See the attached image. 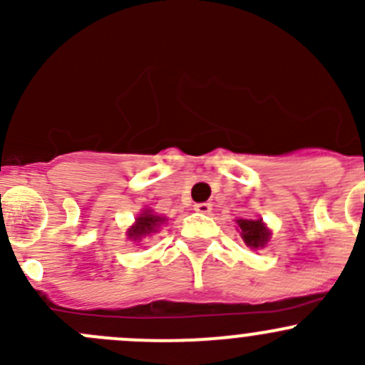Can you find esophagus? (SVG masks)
<instances>
[{
    "instance_id": "34e87169",
    "label": "esophagus",
    "mask_w": 365,
    "mask_h": 365,
    "mask_svg": "<svg viewBox=\"0 0 365 365\" xmlns=\"http://www.w3.org/2000/svg\"><path fill=\"white\" fill-rule=\"evenodd\" d=\"M194 210L200 213H210L212 212V205L210 203H196L194 205Z\"/></svg>"
}]
</instances>
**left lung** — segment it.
Here are the masks:
<instances>
[{
    "label": "left lung",
    "instance_id": "left-lung-1",
    "mask_svg": "<svg viewBox=\"0 0 365 365\" xmlns=\"http://www.w3.org/2000/svg\"><path fill=\"white\" fill-rule=\"evenodd\" d=\"M237 224L240 227V235L247 247L263 249L270 240V230L264 226L261 219H238Z\"/></svg>",
    "mask_w": 365,
    "mask_h": 365
}]
</instances>
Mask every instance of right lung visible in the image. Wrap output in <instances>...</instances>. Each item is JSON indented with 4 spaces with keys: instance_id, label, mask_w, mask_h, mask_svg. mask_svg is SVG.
Segmentation results:
<instances>
[{
    "instance_id": "add662e5",
    "label": "right lung",
    "mask_w": 365,
    "mask_h": 365,
    "mask_svg": "<svg viewBox=\"0 0 365 365\" xmlns=\"http://www.w3.org/2000/svg\"><path fill=\"white\" fill-rule=\"evenodd\" d=\"M164 222H165V217L155 215L152 210H143L141 215H139L138 219H135V222L128 227L127 237L130 238V240L139 242L141 238L150 237L152 233H157L159 227Z\"/></svg>"
}]
</instances>
